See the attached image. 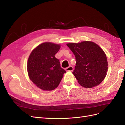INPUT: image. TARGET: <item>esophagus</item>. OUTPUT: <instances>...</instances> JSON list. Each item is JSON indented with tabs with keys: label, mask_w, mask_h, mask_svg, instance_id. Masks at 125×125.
<instances>
[{
	"label": "esophagus",
	"mask_w": 125,
	"mask_h": 125,
	"mask_svg": "<svg viewBox=\"0 0 125 125\" xmlns=\"http://www.w3.org/2000/svg\"><path fill=\"white\" fill-rule=\"evenodd\" d=\"M65 70L67 71H73V68L72 67V66H69V67L65 69Z\"/></svg>",
	"instance_id": "esophagus-1"
}]
</instances>
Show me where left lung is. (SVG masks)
I'll use <instances>...</instances> for the list:
<instances>
[{"label": "left lung", "mask_w": 125, "mask_h": 125, "mask_svg": "<svg viewBox=\"0 0 125 125\" xmlns=\"http://www.w3.org/2000/svg\"><path fill=\"white\" fill-rule=\"evenodd\" d=\"M67 45L75 56L73 73L79 84L85 88H92L102 83L108 69L106 56L102 48L91 41Z\"/></svg>", "instance_id": "1"}]
</instances>
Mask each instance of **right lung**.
<instances>
[{"label": "right lung", "mask_w": 125, "mask_h": 125, "mask_svg": "<svg viewBox=\"0 0 125 125\" xmlns=\"http://www.w3.org/2000/svg\"><path fill=\"white\" fill-rule=\"evenodd\" d=\"M60 49L59 44L45 42L35 48L30 54L27 62L28 76L39 88L46 91L55 89L66 73L55 56Z\"/></svg>", "instance_id": "right-lung-1"}]
</instances>
